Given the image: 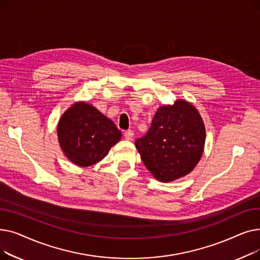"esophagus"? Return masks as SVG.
Wrapping results in <instances>:
<instances>
[{"label": "esophagus", "instance_id": "obj_1", "mask_svg": "<svg viewBox=\"0 0 260 260\" xmlns=\"http://www.w3.org/2000/svg\"><path fill=\"white\" fill-rule=\"evenodd\" d=\"M124 138L126 139V140H132L133 139V137H134V132L133 131H131V129H128V131H125L124 132Z\"/></svg>", "mask_w": 260, "mask_h": 260}]
</instances>
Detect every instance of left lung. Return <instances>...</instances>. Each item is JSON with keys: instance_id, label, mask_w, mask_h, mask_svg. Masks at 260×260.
I'll return each instance as SVG.
<instances>
[{"instance_id": "left-lung-1", "label": "left lung", "mask_w": 260, "mask_h": 260, "mask_svg": "<svg viewBox=\"0 0 260 260\" xmlns=\"http://www.w3.org/2000/svg\"><path fill=\"white\" fill-rule=\"evenodd\" d=\"M206 128L197 109L183 100L158 108L148 132L135 141L146 169L162 182L192 172L201 158Z\"/></svg>"}]
</instances>
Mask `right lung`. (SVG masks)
<instances>
[{"label": "right lung", "instance_id": "add662e5", "mask_svg": "<svg viewBox=\"0 0 260 260\" xmlns=\"http://www.w3.org/2000/svg\"><path fill=\"white\" fill-rule=\"evenodd\" d=\"M60 146L66 157L79 167H89L102 160L121 139L115 123L90 104H74L58 124Z\"/></svg>", "mask_w": 260, "mask_h": 260}]
</instances>
